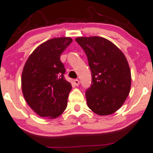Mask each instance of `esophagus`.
Masks as SVG:
<instances>
[{
    "label": "esophagus",
    "instance_id": "34e87169",
    "mask_svg": "<svg viewBox=\"0 0 153 153\" xmlns=\"http://www.w3.org/2000/svg\"><path fill=\"white\" fill-rule=\"evenodd\" d=\"M73 83H74V84H75V85H77V86H78V85H79V84H80L79 80H78V79L74 80H73Z\"/></svg>",
    "mask_w": 153,
    "mask_h": 153
}]
</instances>
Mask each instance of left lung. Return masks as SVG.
<instances>
[{"label":"left lung","instance_id":"8db88e82","mask_svg":"<svg viewBox=\"0 0 153 153\" xmlns=\"http://www.w3.org/2000/svg\"><path fill=\"white\" fill-rule=\"evenodd\" d=\"M91 71V85L85 91L87 105L99 115L114 113L129 94L131 75L125 55L102 37H78Z\"/></svg>","mask_w":153,"mask_h":153}]
</instances>
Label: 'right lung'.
Listing matches in <instances>:
<instances>
[{
  "label": "right lung",
  "mask_w": 153,
  "mask_h": 153,
  "mask_svg": "<svg viewBox=\"0 0 153 153\" xmlns=\"http://www.w3.org/2000/svg\"><path fill=\"white\" fill-rule=\"evenodd\" d=\"M73 39L51 38L38 46L25 62L22 74V91L28 105L39 116L56 118L68 105L72 89L64 77L60 56Z\"/></svg>",
  "instance_id": "right-lung-1"
}]
</instances>
